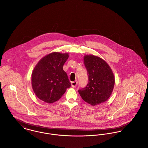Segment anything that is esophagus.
I'll return each mask as SVG.
<instances>
[{
	"label": "esophagus",
	"instance_id": "obj_1",
	"mask_svg": "<svg viewBox=\"0 0 148 148\" xmlns=\"http://www.w3.org/2000/svg\"><path fill=\"white\" fill-rule=\"evenodd\" d=\"M77 83H78L77 81L72 82L71 83V85H72V87L73 88H75V87H76V86L77 85Z\"/></svg>",
	"mask_w": 148,
	"mask_h": 148
}]
</instances>
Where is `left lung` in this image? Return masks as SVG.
Returning a JSON list of instances; mask_svg holds the SVG:
<instances>
[{"mask_svg": "<svg viewBox=\"0 0 148 148\" xmlns=\"http://www.w3.org/2000/svg\"><path fill=\"white\" fill-rule=\"evenodd\" d=\"M84 62L88 83L78 91L85 101L97 106L105 102L111 96L115 84L114 76L108 64L99 57L86 55Z\"/></svg>", "mask_w": 148, "mask_h": 148, "instance_id": "8db88e82", "label": "left lung"}]
</instances>
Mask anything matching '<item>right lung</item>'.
Segmentation results:
<instances>
[{"instance_id":"obj_1","label":"right lung","mask_w":148,"mask_h":148,"mask_svg":"<svg viewBox=\"0 0 148 148\" xmlns=\"http://www.w3.org/2000/svg\"><path fill=\"white\" fill-rule=\"evenodd\" d=\"M68 57V53L53 52L41 58L35 66L32 75V84L40 100L54 103L71 87L67 74L63 70Z\"/></svg>"}]
</instances>
